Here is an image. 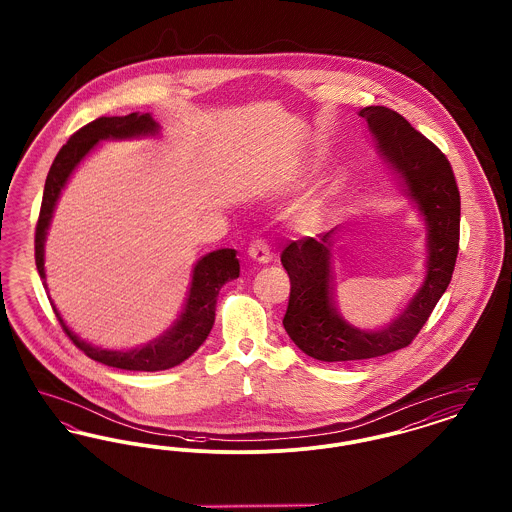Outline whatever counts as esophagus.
Wrapping results in <instances>:
<instances>
[{"instance_id":"34e87169","label":"esophagus","mask_w":512,"mask_h":512,"mask_svg":"<svg viewBox=\"0 0 512 512\" xmlns=\"http://www.w3.org/2000/svg\"><path fill=\"white\" fill-rule=\"evenodd\" d=\"M247 255H249L253 261H257V263H268V261L272 259L270 247H268L267 242L261 240V238H257V240H253V242L249 244V247H247Z\"/></svg>"}]
</instances>
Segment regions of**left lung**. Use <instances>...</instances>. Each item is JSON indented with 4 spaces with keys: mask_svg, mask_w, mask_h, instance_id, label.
Returning <instances> with one entry per match:
<instances>
[{
    "mask_svg": "<svg viewBox=\"0 0 512 512\" xmlns=\"http://www.w3.org/2000/svg\"><path fill=\"white\" fill-rule=\"evenodd\" d=\"M380 153L401 174L407 195L426 222V278L403 313L380 330H361L341 317L334 303L330 249L334 230L288 245L280 261L290 276L284 328L309 357L324 363L363 361L407 347L445 293L459 253L461 195L451 163L411 122L382 105L359 111Z\"/></svg>",
    "mask_w": 512,
    "mask_h": 512,
    "instance_id": "left-lung-1",
    "label": "left lung"
}]
</instances>
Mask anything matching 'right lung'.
<instances>
[{"label":"right lung","instance_id":"add662e5","mask_svg":"<svg viewBox=\"0 0 512 512\" xmlns=\"http://www.w3.org/2000/svg\"><path fill=\"white\" fill-rule=\"evenodd\" d=\"M159 132V124L153 121L149 113H130L126 117H99L96 121L88 122L80 130H76L69 142L59 149L57 157L46 178L44 197L40 207V217L36 224L34 236V257L40 278H46L44 270V244L48 234L49 222L53 217V209L61 190L65 188L69 176L73 174L78 163L94 149L101 140H124V138H138V136H153ZM240 276V261L236 259L234 249H217L195 263L194 274L190 292L186 297L184 309L178 318L172 322L171 328L161 334L159 338L149 341L146 345L128 349V351H113L101 349L88 341L80 340L73 330L65 324L59 311L53 305L55 317L63 326L65 334L71 338L74 345L84 351L90 359L103 363V365L122 368V370H167L172 366L180 365L188 357H192L199 345L207 340L213 322H215V309H217V295L220 288Z\"/></svg>","mask_w":512,"mask_h":512}]
</instances>
